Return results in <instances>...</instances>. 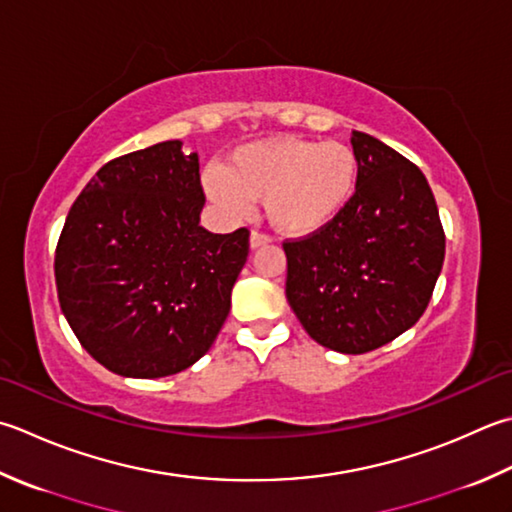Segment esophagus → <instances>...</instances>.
I'll list each match as a JSON object with an SVG mask.
<instances>
[{"mask_svg": "<svg viewBox=\"0 0 512 512\" xmlns=\"http://www.w3.org/2000/svg\"><path fill=\"white\" fill-rule=\"evenodd\" d=\"M270 242H273V237H270L268 233H262V230H253V233H250V248L266 246Z\"/></svg>", "mask_w": 512, "mask_h": 512, "instance_id": "34e87169", "label": "esophagus"}]
</instances>
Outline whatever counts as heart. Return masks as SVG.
Wrapping results in <instances>:
<instances>
[{
  "instance_id": "heart-1",
  "label": "heart",
  "mask_w": 512,
  "mask_h": 512,
  "mask_svg": "<svg viewBox=\"0 0 512 512\" xmlns=\"http://www.w3.org/2000/svg\"><path fill=\"white\" fill-rule=\"evenodd\" d=\"M359 157L344 142L270 137L239 146L224 168L206 175V190L233 215H248L266 199L268 219L288 235H308L333 222L353 202Z\"/></svg>"
}]
</instances>
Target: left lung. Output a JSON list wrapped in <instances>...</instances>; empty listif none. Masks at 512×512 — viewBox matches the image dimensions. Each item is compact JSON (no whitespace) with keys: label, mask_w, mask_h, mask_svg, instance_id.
Wrapping results in <instances>:
<instances>
[{"label":"left lung","mask_w":512,"mask_h":512,"mask_svg":"<svg viewBox=\"0 0 512 512\" xmlns=\"http://www.w3.org/2000/svg\"><path fill=\"white\" fill-rule=\"evenodd\" d=\"M350 144L357 193L324 228L286 239V297L317 344L362 355L424 315L446 235L422 170L366 133L355 130Z\"/></svg>","instance_id":"left-lung-1"}]
</instances>
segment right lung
Masks as SVG:
<instances>
[{
    "mask_svg": "<svg viewBox=\"0 0 512 512\" xmlns=\"http://www.w3.org/2000/svg\"><path fill=\"white\" fill-rule=\"evenodd\" d=\"M204 202L199 159L173 139L110 159L70 206L55 250L59 306L113 373H182L222 330L250 230L208 233Z\"/></svg>",
    "mask_w": 512,
    "mask_h": 512,
    "instance_id": "1",
    "label": "right lung"
}]
</instances>
